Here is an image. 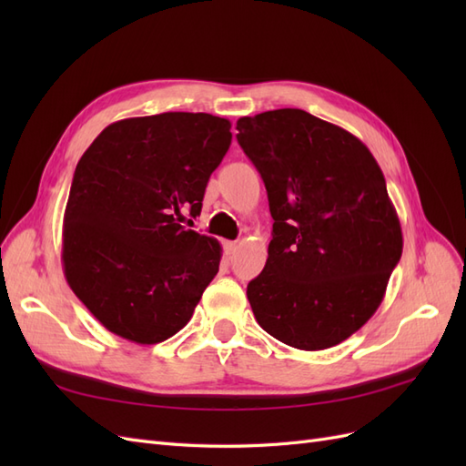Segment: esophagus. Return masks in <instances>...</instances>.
<instances>
[{
  "instance_id": "34e87169",
  "label": "esophagus",
  "mask_w": 466,
  "mask_h": 466,
  "mask_svg": "<svg viewBox=\"0 0 466 466\" xmlns=\"http://www.w3.org/2000/svg\"><path fill=\"white\" fill-rule=\"evenodd\" d=\"M223 248H225V255H229V257H233V255H235V252H237V248H238V245H237V243H233V241H225Z\"/></svg>"
}]
</instances>
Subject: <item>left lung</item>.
<instances>
[{
    "label": "left lung",
    "mask_w": 466,
    "mask_h": 466,
    "mask_svg": "<svg viewBox=\"0 0 466 466\" xmlns=\"http://www.w3.org/2000/svg\"><path fill=\"white\" fill-rule=\"evenodd\" d=\"M274 219L264 270L247 286L260 327L298 350L360 330L385 298L402 229L371 151L299 108L237 120Z\"/></svg>",
    "instance_id": "obj_1"
}]
</instances>
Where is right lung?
Returning a JSON list of instances; mask_svg holds the SVG:
<instances>
[{"mask_svg":"<svg viewBox=\"0 0 466 466\" xmlns=\"http://www.w3.org/2000/svg\"><path fill=\"white\" fill-rule=\"evenodd\" d=\"M229 130V120L206 112H163L106 126L83 153L66 204L62 264L69 288L112 334L167 340L216 278L219 243L182 221L185 211L200 216Z\"/></svg>","mask_w":466,"mask_h":466,"instance_id":"right-lung-1","label":"right lung"}]
</instances>
